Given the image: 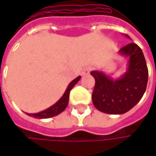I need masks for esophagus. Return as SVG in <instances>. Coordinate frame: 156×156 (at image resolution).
<instances>
[{"label": "esophagus", "mask_w": 156, "mask_h": 156, "mask_svg": "<svg viewBox=\"0 0 156 156\" xmlns=\"http://www.w3.org/2000/svg\"><path fill=\"white\" fill-rule=\"evenodd\" d=\"M91 67H86L85 69H84V70H83V72H82V75H87V74H89L90 73V71H91Z\"/></svg>", "instance_id": "34e87169"}]
</instances>
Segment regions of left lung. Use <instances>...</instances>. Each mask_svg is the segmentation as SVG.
I'll list each match as a JSON object with an SVG mask.
<instances>
[{
    "label": "left lung",
    "instance_id": "left-lung-1",
    "mask_svg": "<svg viewBox=\"0 0 156 156\" xmlns=\"http://www.w3.org/2000/svg\"><path fill=\"white\" fill-rule=\"evenodd\" d=\"M119 53L129 58L127 70L120 78L112 79L100 71L90 72L96 81L93 104L106 114L120 115L133 108L140 101L147 86L148 69L140 47L129 43Z\"/></svg>",
    "mask_w": 156,
    "mask_h": 156
}]
</instances>
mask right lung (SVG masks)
Listing matches in <instances>:
<instances>
[{
  "instance_id": "1",
  "label": "right lung",
  "mask_w": 156,
  "mask_h": 156,
  "mask_svg": "<svg viewBox=\"0 0 156 156\" xmlns=\"http://www.w3.org/2000/svg\"><path fill=\"white\" fill-rule=\"evenodd\" d=\"M81 78V77L79 76L77 78H75L73 81H71L69 83V85L68 86L64 95L61 97V98L55 103L53 106H51L50 108H48L44 111L39 112V113H35V114H28V115L35 117V118H39V119H43V118H49V117H53L55 115H59L61 112H63L65 108L68 107L69 104V92L70 90L73 88V87L78 83L79 81V79Z\"/></svg>"
}]
</instances>
